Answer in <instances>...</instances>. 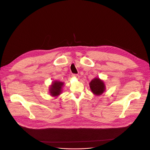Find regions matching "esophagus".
<instances>
[{
  "mask_svg": "<svg viewBox=\"0 0 150 150\" xmlns=\"http://www.w3.org/2000/svg\"><path fill=\"white\" fill-rule=\"evenodd\" d=\"M72 76L74 77V78H76V79H79V78L78 74H72Z\"/></svg>",
  "mask_w": 150,
  "mask_h": 150,
  "instance_id": "obj_1",
  "label": "esophagus"
}]
</instances>
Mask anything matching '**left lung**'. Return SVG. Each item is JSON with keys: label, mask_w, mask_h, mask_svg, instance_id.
I'll list each match as a JSON object with an SVG mask.
<instances>
[{"label": "left lung", "mask_w": 150, "mask_h": 150, "mask_svg": "<svg viewBox=\"0 0 150 150\" xmlns=\"http://www.w3.org/2000/svg\"><path fill=\"white\" fill-rule=\"evenodd\" d=\"M89 88L91 92L96 96H100L106 90L104 81L99 78H94L89 83Z\"/></svg>", "instance_id": "8db88e82"}]
</instances>
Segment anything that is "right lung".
<instances>
[{
	"instance_id": "add662e5",
	"label": "right lung",
	"mask_w": 150,
	"mask_h": 150,
	"mask_svg": "<svg viewBox=\"0 0 150 150\" xmlns=\"http://www.w3.org/2000/svg\"><path fill=\"white\" fill-rule=\"evenodd\" d=\"M64 83L59 81H54L52 82L49 89L50 95L52 97L57 98L59 96L62 92V87L64 86Z\"/></svg>"
}]
</instances>
